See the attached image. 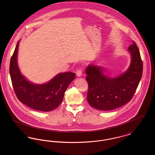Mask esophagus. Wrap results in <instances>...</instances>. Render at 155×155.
<instances>
[{"label": "esophagus", "mask_w": 155, "mask_h": 155, "mask_svg": "<svg viewBox=\"0 0 155 155\" xmlns=\"http://www.w3.org/2000/svg\"><path fill=\"white\" fill-rule=\"evenodd\" d=\"M76 75H77V77H81V75H82V70H80V69L77 70V72H76Z\"/></svg>", "instance_id": "34e87169"}]
</instances>
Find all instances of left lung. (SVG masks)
Returning <instances> with one entry per match:
<instances>
[{"instance_id": "8db88e82", "label": "left lung", "mask_w": 155, "mask_h": 155, "mask_svg": "<svg viewBox=\"0 0 155 155\" xmlns=\"http://www.w3.org/2000/svg\"><path fill=\"white\" fill-rule=\"evenodd\" d=\"M131 63L125 72L116 77L104 74L105 68L89 64L85 69L88 84L87 101L94 108L101 110H111L129 102L132 99L142 75L143 63L137 45L133 44L128 49Z\"/></svg>"}]
</instances>
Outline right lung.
I'll use <instances>...</instances> for the list:
<instances>
[{
	"instance_id": "obj_1",
	"label": "right lung",
	"mask_w": 155,
	"mask_h": 155,
	"mask_svg": "<svg viewBox=\"0 0 155 155\" xmlns=\"http://www.w3.org/2000/svg\"><path fill=\"white\" fill-rule=\"evenodd\" d=\"M20 41L10 60L9 71L15 94L18 99L31 109L49 111L61 103L64 92L74 80L75 74L71 72L59 73L46 83L38 84L28 81L21 73L17 63Z\"/></svg>"
}]
</instances>
